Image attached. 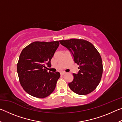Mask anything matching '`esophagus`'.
Masks as SVG:
<instances>
[{
  "instance_id": "esophagus-1",
  "label": "esophagus",
  "mask_w": 122,
  "mask_h": 122,
  "mask_svg": "<svg viewBox=\"0 0 122 122\" xmlns=\"http://www.w3.org/2000/svg\"><path fill=\"white\" fill-rule=\"evenodd\" d=\"M66 73V72H65V71H61V73H60V74H61V75H64V74H65Z\"/></svg>"
}]
</instances>
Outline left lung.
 <instances>
[{
  "label": "left lung",
  "instance_id": "obj_1",
  "mask_svg": "<svg viewBox=\"0 0 122 122\" xmlns=\"http://www.w3.org/2000/svg\"><path fill=\"white\" fill-rule=\"evenodd\" d=\"M71 51L75 63L79 65L77 74H73V81L68 83L76 94L85 95L95 89L103 73L102 58L95 47L83 39H71L59 41Z\"/></svg>",
  "mask_w": 122,
  "mask_h": 122
}]
</instances>
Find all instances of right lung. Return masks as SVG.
Masks as SVG:
<instances>
[{"label": "right lung", "instance_id": "obj_1", "mask_svg": "<svg viewBox=\"0 0 122 122\" xmlns=\"http://www.w3.org/2000/svg\"><path fill=\"white\" fill-rule=\"evenodd\" d=\"M59 44V41H35L22 49L17 72L20 84L30 95L45 98L54 90L60 74L48 72L45 65L51 67V60Z\"/></svg>", "mask_w": 122, "mask_h": 122}]
</instances>
